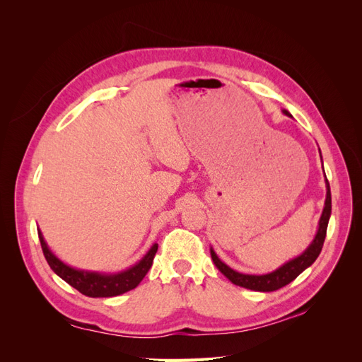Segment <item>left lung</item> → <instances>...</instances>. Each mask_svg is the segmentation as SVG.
<instances>
[{"mask_svg": "<svg viewBox=\"0 0 362 362\" xmlns=\"http://www.w3.org/2000/svg\"><path fill=\"white\" fill-rule=\"evenodd\" d=\"M282 113L293 117L287 110H282ZM320 157H322V154H320ZM325 182H326V199H325L323 213H322L320 221H319V229H317L315 237L311 242V245L306 247L299 257L284 262L281 267H278L276 270H273L270 273H266V275H247V273H240V272L229 267L228 264H225V262L217 257L214 249L211 247L210 252H211V258H213V262L216 264V267L221 270L229 281L235 284V286L254 290V291H264V293L275 291V290L286 287L287 284L294 281L305 269H308L313 264V262L317 259V257L320 255L323 243H325L326 229H327V223H329L331 208H332L331 187H329V182H327L326 175H325Z\"/></svg>", "mask_w": 362, "mask_h": 362, "instance_id": "obj_1", "label": "left lung"}]
</instances>
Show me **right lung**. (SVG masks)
I'll use <instances>...</instances> for the list:
<instances>
[{
  "label": "right lung",
  "mask_w": 362,
  "mask_h": 362,
  "mask_svg": "<svg viewBox=\"0 0 362 362\" xmlns=\"http://www.w3.org/2000/svg\"><path fill=\"white\" fill-rule=\"evenodd\" d=\"M37 234L43 255H45L52 272L59 275L63 281H66L71 287L76 288L84 296H89V298H113V296L124 294L129 290L136 288L151 269L152 261H154L158 249V245L154 243L144 258L136 262L134 266H131L129 269L122 272H89L64 264L62 259H59L52 254V250L48 247L40 229H37Z\"/></svg>",
  "instance_id": "obj_1"
}]
</instances>
